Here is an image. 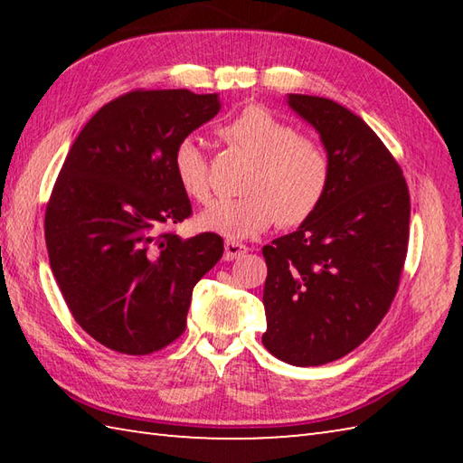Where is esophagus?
I'll return each mask as SVG.
<instances>
[{"label": "esophagus", "mask_w": 463, "mask_h": 463, "mask_svg": "<svg viewBox=\"0 0 463 463\" xmlns=\"http://www.w3.org/2000/svg\"><path fill=\"white\" fill-rule=\"evenodd\" d=\"M249 252V247L237 241H226L224 242V260H237Z\"/></svg>", "instance_id": "obj_1"}]
</instances>
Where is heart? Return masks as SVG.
Wrapping results in <instances>:
<instances>
[{"label": "heart", "mask_w": 463, "mask_h": 463, "mask_svg": "<svg viewBox=\"0 0 463 463\" xmlns=\"http://www.w3.org/2000/svg\"><path fill=\"white\" fill-rule=\"evenodd\" d=\"M221 137L247 153L254 165L242 183L241 199L219 201L199 214L203 231L231 241L264 232L274 222L297 226L317 213L330 183V161L318 143L300 137L297 127L282 121L267 107L250 105L232 117ZM173 171L186 196L209 203V161L193 137L175 146Z\"/></svg>", "instance_id": "b5f03b06"}]
</instances>
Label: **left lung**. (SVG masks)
<instances>
[{"instance_id":"obj_1","label":"left lung","mask_w":463,"mask_h":463,"mask_svg":"<svg viewBox=\"0 0 463 463\" xmlns=\"http://www.w3.org/2000/svg\"><path fill=\"white\" fill-rule=\"evenodd\" d=\"M287 103L318 131L330 183L310 219L262 249V344L282 362L320 366L360 346L386 317L408 252L410 193L358 115L314 95L290 93Z\"/></svg>"}]
</instances>
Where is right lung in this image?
<instances>
[{
    "label": "right lung",
    "mask_w": 463,
    "mask_h": 463,
    "mask_svg": "<svg viewBox=\"0 0 463 463\" xmlns=\"http://www.w3.org/2000/svg\"><path fill=\"white\" fill-rule=\"evenodd\" d=\"M219 109L216 93L137 90L103 105L65 156L45 211L49 264L77 324L107 348L169 346L222 257L219 234L165 231L193 213L175 146Z\"/></svg>",
    "instance_id": "right-lung-1"
}]
</instances>
